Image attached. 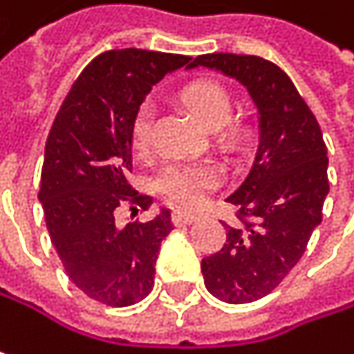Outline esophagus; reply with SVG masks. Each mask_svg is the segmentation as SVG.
<instances>
[{
	"mask_svg": "<svg viewBox=\"0 0 354 354\" xmlns=\"http://www.w3.org/2000/svg\"><path fill=\"white\" fill-rule=\"evenodd\" d=\"M198 217L194 215V213H186V211H176L174 215H172V221H174V225H188V223H192V221H196Z\"/></svg>",
	"mask_w": 354,
	"mask_h": 354,
	"instance_id": "obj_1",
	"label": "esophagus"
}]
</instances>
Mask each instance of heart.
Masks as SVG:
<instances>
[{
  "mask_svg": "<svg viewBox=\"0 0 354 354\" xmlns=\"http://www.w3.org/2000/svg\"><path fill=\"white\" fill-rule=\"evenodd\" d=\"M180 98L209 129H221L234 112L232 94L213 80H196L182 88ZM156 110L149 102L141 104L131 124V145L137 156H147L153 147ZM225 139H240V129L227 127ZM221 184V170L211 162L170 164L156 178V192L174 207L196 209L207 203L209 194Z\"/></svg>",
  "mask_w": 354,
  "mask_h": 354,
  "instance_id": "b5f03b06",
  "label": "heart"
}]
</instances>
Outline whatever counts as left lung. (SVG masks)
<instances>
[{"label":"left lung","instance_id":"obj_1","mask_svg":"<svg viewBox=\"0 0 354 354\" xmlns=\"http://www.w3.org/2000/svg\"><path fill=\"white\" fill-rule=\"evenodd\" d=\"M209 67L238 80L258 108V149L242 184L225 198L240 225H225L227 242L201 262L205 287L227 304L268 295L299 262L322 221L330 190L328 158L314 112L289 75L254 55L213 53L188 69Z\"/></svg>","mask_w":354,"mask_h":354}]
</instances>
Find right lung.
I'll return each mask as SVG.
<instances>
[{
    "instance_id": "right-lung-1",
    "label": "right lung",
    "mask_w": 354,
    "mask_h": 354,
    "mask_svg": "<svg viewBox=\"0 0 354 354\" xmlns=\"http://www.w3.org/2000/svg\"><path fill=\"white\" fill-rule=\"evenodd\" d=\"M188 63L186 55L106 50L80 73L50 127L38 190L46 230L71 283L104 306L127 308L151 293L162 240L174 230L168 209L124 227L114 211L153 203L127 180L131 124L151 86Z\"/></svg>"
}]
</instances>
